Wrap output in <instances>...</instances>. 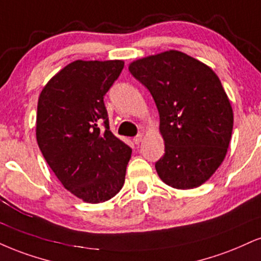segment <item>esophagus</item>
I'll return each mask as SVG.
<instances>
[{
    "instance_id": "1",
    "label": "esophagus",
    "mask_w": 261,
    "mask_h": 261,
    "mask_svg": "<svg viewBox=\"0 0 261 261\" xmlns=\"http://www.w3.org/2000/svg\"><path fill=\"white\" fill-rule=\"evenodd\" d=\"M142 140H143V135H137L136 137H134V143L135 144H140L141 142H142Z\"/></svg>"
}]
</instances>
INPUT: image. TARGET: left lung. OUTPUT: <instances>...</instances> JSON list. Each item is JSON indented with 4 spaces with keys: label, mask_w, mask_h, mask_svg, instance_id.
I'll use <instances>...</instances> for the list:
<instances>
[{
    "label": "left lung",
    "mask_w": 261,
    "mask_h": 261,
    "mask_svg": "<svg viewBox=\"0 0 261 261\" xmlns=\"http://www.w3.org/2000/svg\"><path fill=\"white\" fill-rule=\"evenodd\" d=\"M128 70L158 108L165 143L155 163L159 177L177 190L199 187L224 162L233 128L220 79L206 64L175 49L134 61Z\"/></svg>",
    "instance_id": "obj_1"
}]
</instances>
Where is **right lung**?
I'll return each mask as SVG.
<instances>
[{
	"label": "right lung",
	"mask_w": 261,
	"mask_h": 261,
	"mask_svg": "<svg viewBox=\"0 0 261 261\" xmlns=\"http://www.w3.org/2000/svg\"><path fill=\"white\" fill-rule=\"evenodd\" d=\"M122 68L119 59L71 62L45 85L37 102L43 158L63 186L86 203L109 200L125 182L133 149L109 130L103 102Z\"/></svg>",
	"instance_id": "right-lung-1"
}]
</instances>
